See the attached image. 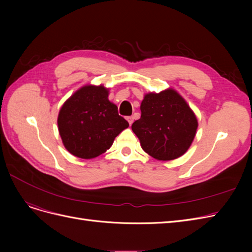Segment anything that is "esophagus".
I'll return each mask as SVG.
<instances>
[{
	"label": "esophagus",
	"instance_id": "1",
	"mask_svg": "<svg viewBox=\"0 0 252 252\" xmlns=\"http://www.w3.org/2000/svg\"><path fill=\"white\" fill-rule=\"evenodd\" d=\"M127 121H128L129 125H131L132 122H133V118H132V117H127Z\"/></svg>",
	"mask_w": 252,
	"mask_h": 252
}]
</instances>
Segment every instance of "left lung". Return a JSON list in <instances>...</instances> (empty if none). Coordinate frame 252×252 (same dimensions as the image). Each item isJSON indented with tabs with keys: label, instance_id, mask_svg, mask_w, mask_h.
Returning <instances> with one entry per match:
<instances>
[{
	"label": "left lung",
	"instance_id": "left-lung-1",
	"mask_svg": "<svg viewBox=\"0 0 252 252\" xmlns=\"http://www.w3.org/2000/svg\"><path fill=\"white\" fill-rule=\"evenodd\" d=\"M141 118L132 124L145 152L158 161L182 157L191 146L197 119L177 90L148 93L141 103Z\"/></svg>",
	"mask_w": 252,
	"mask_h": 252
}]
</instances>
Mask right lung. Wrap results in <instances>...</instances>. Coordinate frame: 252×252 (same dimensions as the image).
Instances as JSON below:
<instances>
[{"label":"right lung","instance_id":"obj_1","mask_svg":"<svg viewBox=\"0 0 252 252\" xmlns=\"http://www.w3.org/2000/svg\"><path fill=\"white\" fill-rule=\"evenodd\" d=\"M109 89L85 85L65 101L58 116V128L65 148L80 158H94L111 147L128 128L118 107L108 100Z\"/></svg>","mask_w":252,"mask_h":252}]
</instances>
